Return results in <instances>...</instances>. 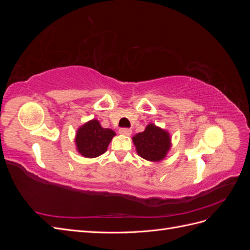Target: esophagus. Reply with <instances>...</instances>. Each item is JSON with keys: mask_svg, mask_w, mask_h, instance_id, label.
I'll return each mask as SVG.
<instances>
[{"mask_svg": "<svg viewBox=\"0 0 250 250\" xmlns=\"http://www.w3.org/2000/svg\"><path fill=\"white\" fill-rule=\"evenodd\" d=\"M120 134H123V135H130L131 134V130L129 128H121L119 130Z\"/></svg>", "mask_w": 250, "mask_h": 250, "instance_id": "1", "label": "esophagus"}]
</instances>
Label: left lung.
Here are the masks:
<instances>
[{
    "label": "left lung",
    "mask_w": 250,
    "mask_h": 250,
    "mask_svg": "<svg viewBox=\"0 0 250 250\" xmlns=\"http://www.w3.org/2000/svg\"><path fill=\"white\" fill-rule=\"evenodd\" d=\"M132 141L138 154L149 162H161L171 148L170 133L154 124L147 125L145 130L135 134Z\"/></svg>",
    "instance_id": "8db88e82"
}]
</instances>
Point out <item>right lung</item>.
<instances>
[{"label": "right lung", "mask_w": 250, "mask_h": 250, "mask_svg": "<svg viewBox=\"0 0 250 250\" xmlns=\"http://www.w3.org/2000/svg\"><path fill=\"white\" fill-rule=\"evenodd\" d=\"M116 132L109 128H103L99 121L92 120L80 126L75 138L77 151L87 158H94L107 150L111 139Z\"/></svg>", "instance_id": "add662e5"}]
</instances>
